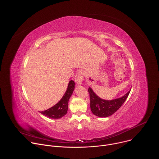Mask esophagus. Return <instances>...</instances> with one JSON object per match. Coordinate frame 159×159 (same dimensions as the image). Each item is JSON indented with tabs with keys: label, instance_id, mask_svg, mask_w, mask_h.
<instances>
[{
	"label": "esophagus",
	"instance_id": "esophagus-1",
	"mask_svg": "<svg viewBox=\"0 0 159 159\" xmlns=\"http://www.w3.org/2000/svg\"><path fill=\"white\" fill-rule=\"evenodd\" d=\"M83 78H84V74L83 72L80 71L77 72L75 77V81L77 85H81L82 82L83 81Z\"/></svg>",
	"mask_w": 159,
	"mask_h": 159
}]
</instances>
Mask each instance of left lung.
<instances>
[{"mask_svg":"<svg viewBox=\"0 0 159 159\" xmlns=\"http://www.w3.org/2000/svg\"><path fill=\"white\" fill-rule=\"evenodd\" d=\"M90 98L92 112L98 117H107L114 114L122 106L127 99L130 90L120 98L113 100H104L99 97L91 87L88 89Z\"/></svg>","mask_w":159,"mask_h":159,"instance_id":"8db88e82","label":"left lung"}]
</instances>
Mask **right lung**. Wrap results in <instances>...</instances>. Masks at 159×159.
I'll use <instances>...</instances> for the list:
<instances>
[{
	"mask_svg": "<svg viewBox=\"0 0 159 159\" xmlns=\"http://www.w3.org/2000/svg\"><path fill=\"white\" fill-rule=\"evenodd\" d=\"M75 89V83L73 80L69 82L67 89L62 98L54 106L42 112L40 114L45 116L50 119H61L66 115L68 110L69 100L72 95Z\"/></svg>",
	"mask_w": 159,
	"mask_h": 159,
	"instance_id": "obj_1",
	"label": "right lung"
}]
</instances>
